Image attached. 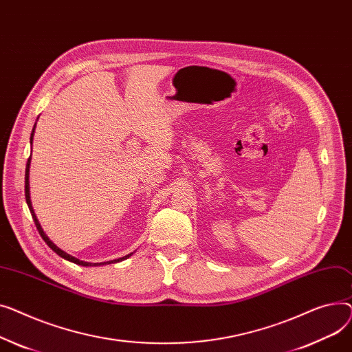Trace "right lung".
<instances>
[{"mask_svg": "<svg viewBox=\"0 0 352 352\" xmlns=\"http://www.w3.org/2000/svg\"><path fill=\"white\" fill-rule=\"evenodd\" d=\"M36 120H38V118H36ZM35 126H36V122H35V125H34V128H32L31 138H30V143H31V144H32V139H34ZM31 149H32V148H31ZM31 152H32V151H31ZM30 166H31V156L28 157V162H27V169H25V200H27V204H28V209H30V212H31V216H32V219H34V221H35L36 229H38V232H39L41 237H43V239H44V241L50 245V249H51V250H54L59 257L65 258V260H68V261H71V263L79 264V265L89 267V265H103V264H107V263H88V261H82V260H79V258H76V257H74V256H71V254L65 253L64 250H60L59 247H58L55 243H52V241L50 240V237H48V236L45 234V232L43 230V227H41V224H39V221H38V219H36V214H35V212H34L32 203H31V193H30ZM132 254H133V253L126 254V256H123V257H120V258H118V260L108 261V264H111V263H116V261H122V260H126V258H128V257H131Z\"/></svg>", "mask_w": 352, "mask_h": 352, "instance_id": "obj_1", "label": "right lung"}]
</instances>
